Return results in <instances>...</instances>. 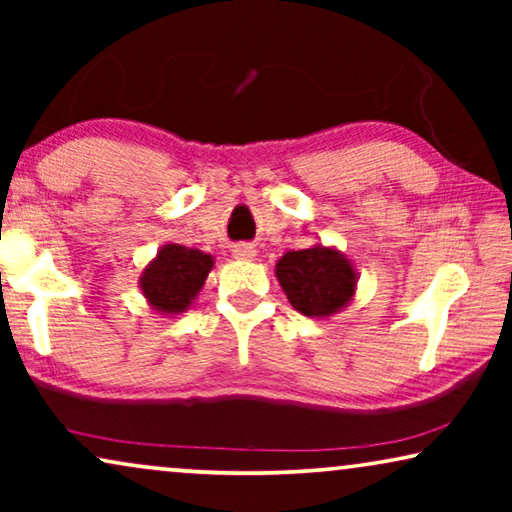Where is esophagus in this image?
Returning <instances> with one entry per match:
<instances>
[{"label": "esophagus", "instance_id": "obj_1", "mask_svg": "<svg viewBox=\"0 0 512 512\" xmlns=\"http://www.w3.org/2000/svg\"><path fill=\"white\" fill-rule=\"evenodd\" d=\"M233 256L237 261H254L256 258V247L254 244H247V242H240L233 247Z\"/></svg>", "mask_w": 512, "mask_h": 512}]
</instances>
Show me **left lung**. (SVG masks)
<instances>
[{"label": "left lung", "instance_id": "1", "mask_svg": "<svg viewBox=\"0 0 512 512\" xmlns=\"http://www.w3.org/2000/svg\"><path fill=\"white\" fill-rule=\"evenodd\" d=\"M275 277L286 298L305 317L326 319L354 300V263L340 249L317 242L310 249L286 251L275 263Z\"/></svg>", "mask_w": 512, "mask_h": 512}]
</instances>
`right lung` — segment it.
Segmentation results:
<instances>
[{
  "instance_id": "add662e5",
  "label": "right lung",
  "mask_w": 512,
  "mask_h": 512,
  "mask_svg": "<svg viewBox=\"0 0 512 512\" xmlns=\"http://www.w3.org/2000/svg\"><path fill=\"white\" fill-rule=\"evenodd\" d=\"M212 268V254L184 244H163L139 275V289L151 310L174 317L186 312L200 296Z\"/></svg>"
}]
</instances>
